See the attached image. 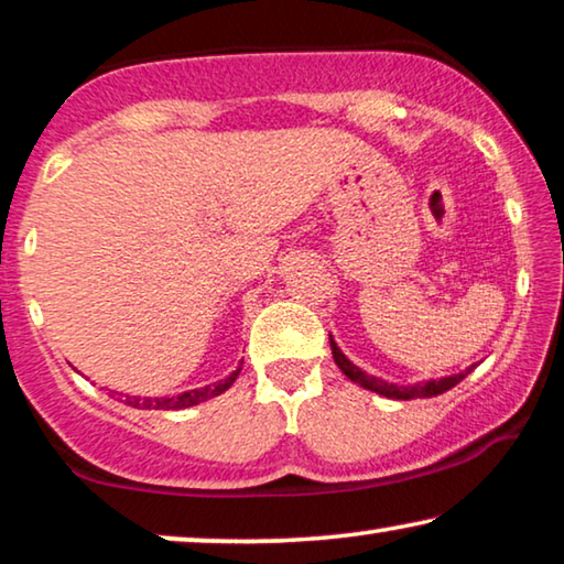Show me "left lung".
Returning a JSON list of instances; mask_svg holds the SVG:
<instances>
[{"instance_id":"1","label":"left lung","mask_w":564,"mask_h":564,"mask_svg":"<svg viewBox=\"0 0 564 564\" xmlns=\"http://www.w3.org/2000/svg\"><path fill=\"white\" fill-rule=\"evenodd\" d=\"M330 348H333V358H336L338 369L346 373V377L354 381V383H361L364 389H371L377 391L381 397H389V399H422V397H437L443 394V391L453 389L455 383H460L468 373L476 369V364L468 366V369L460 371V373H453V377H445V379H432V381H424V383H412V387H397V383H389V381H381L377 377H369V373L358 369L348 361L346 356L340 354V348L336 346V340L330 338Z\"/></svg>"}]
</instances>
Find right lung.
Masks as SVG:
<instances>
[{
  "label": "right lung",
  "instance_id": "obj_1",
  "mask_svg": "<svg viewBox=\"0 0 564 564\" xmlns=\"http://www.w3.org/2000/svg\"><path fill=\"white\" fill-rule=\"evenodd\" d=\"M241 369H236L231 377L224 379V381H216V383H208V387H200V389H191V391H183V394L177 397H127L124 404L129 406H137V410H185V406H193V404H200L206 402L210 397H218L221 391H226L231 383L239 377Z\"/></svg>",
  "mask_w": 564,
  "mask_h": 564
}]
</instances>
